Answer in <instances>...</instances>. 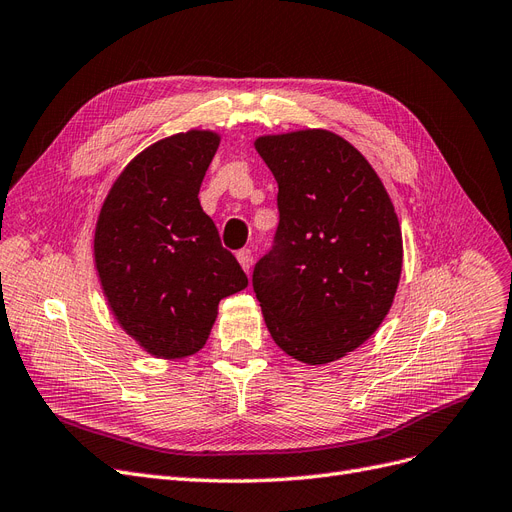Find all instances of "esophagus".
<instances>
[{"label":"esophagus","instance_id":"1","mask_svg":"<svg viewBox=\"0 0 512 512\" xmlns=\"http://www.w3.org/2000/svg\"><path fill=\"white\" fill-rule=\"evenodd\" d=\"M236 259H238V263L242 266V270L249 274L251 272V266H253V255H251V251L249 249H242V251H238L236 253Z\"/></svg>","mask_w":512,"mask_h":512}]
</instances>
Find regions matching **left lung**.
Returning <instances> with one entry per match:
<instances>
[{
	"instance_id": "1",
	"label": "left lung",
	"mask_w": 512,
	"mask_h": 512,
	"mask_svg": "<svg viewBox=\"0 0 512 512\" xmlns=\"http://www.w3.org/2000/svg\"><path fill=\"white\" fill-rule=\"evenodd\" d=\"M257 154L278 183L276 246L253 289L276 346L327 365L380 329L399 289L403 234L367 158L325 128L261 135Z\"/></svg>"
}]
</instances>
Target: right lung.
<instances>
[{
	"label": "right lung",
	"mask_w": 512,
	"mask_h": 512,
	"mask_svg": "<svg viewBox=\"0 0 512 512\" xmlns=\"http://www.w3.org/2000/svg\"><path fill=\"white\" fill-rule=\"evenodd\" d=\"M219 143L202 128L151 143L113 181L94 225V268L113 318L164 361L196 354L219 301L249 285L198 200Z\"/></svg>",
	"instance_id": "1"
}]
</instances>
